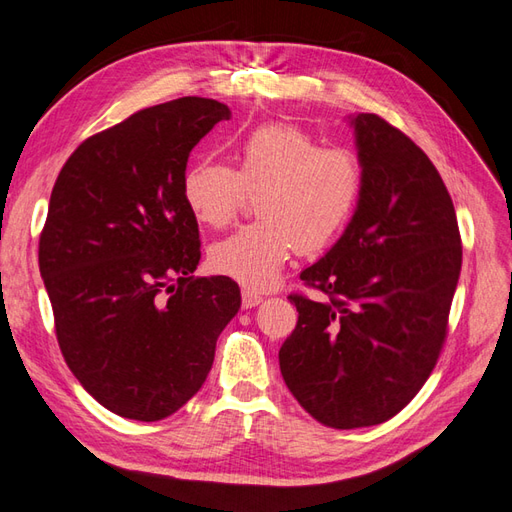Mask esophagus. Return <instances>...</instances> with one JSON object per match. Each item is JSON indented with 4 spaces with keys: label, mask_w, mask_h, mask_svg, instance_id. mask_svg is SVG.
<instances>
[{
    "label": "esophagus",
    "mask_w": 512,
    "mask_h": 512,
    "mask_svg": "<svg viewBox=\"0 0 512 512\" xmlns=\"http://www.w3.org/2000/svg\"><path fill=\"white\" fill-rule=\"evenodd\" d=\"M263 302V295H258L252 289H243V308H254Z\"/></svg>",
    "instance_id": "esophagus-1"
}]
</instances>
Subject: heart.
Returning <instances> with one entry per match:
<instances>
[{"mask_svg": "<svg viewBox=\"0 0 512 512\" xmlns=\"http://www.w3.org/2000/svg\"><path fill=\"white\" fill-rule=\"evenodd\" d=\"M365 167L350 147L319 145L291 123H269L234 147V167L195 160L182 197L199 226L226 228L247 195L258 221L210 247L215 271L252 289L276 284L295 252L319 256L341 239L363 195Z\"/></svg>", "mask_w": 512, "mask_h": 512, "instance_id": "b5f03b06", "label": "heart"}]
</instances>
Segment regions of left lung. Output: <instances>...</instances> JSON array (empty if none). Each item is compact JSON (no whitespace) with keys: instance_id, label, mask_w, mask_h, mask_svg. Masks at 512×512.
Returning a JSON list of instances; mask_svg holds the SVG:
<instances>
[{"instance_id":"8db88e82","label":"left lung","mask_w":512,"mask_h":512,"mask_svg":"<svg viewBox=\"0 0 512 512\" xmlns=\"http://www.w3.org/2000/svg\"><path fill=\"white\" fill-rule=\"evenodd\" d=\"M365 167L350 226L302 271L280 371L310 417L376 426L413 400L441 356L463 265L456 210L432 160L378 115L352 117Z\"/></svg>"}]
</instances>
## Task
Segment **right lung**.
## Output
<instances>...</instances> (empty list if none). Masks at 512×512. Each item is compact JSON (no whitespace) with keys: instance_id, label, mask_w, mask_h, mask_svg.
Segmentation results:
<instances>
[{"instance_id":"add662e5","label":"right lung","mask_w":512,"mask_h":512,"mask_svg":"<svg viewBox=\"0 0 512 512\" xmlns=\"http://www.w3.org/2000/svg\"><path fill=\"white\" fill-rule=\"evenodd\" d=\"M230 108L180 97L89 136L60 169L39 269L60 352L110 413L160 421L202 389L239 284L195 278L199 230L182 197L191 149Z\"/></svg>"}]
</instances>
